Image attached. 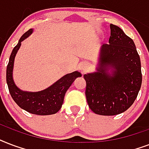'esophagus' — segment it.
Returning <instances> with one entry per match:
<instances>
[{"label": "esophagus", "mask_w": 149, "mask_h": 149, "mask_svg": "<svg viewBox=\"0 0 149 149\" xmlns=\"http://www.w3.org/2000/svg\"><path fill=\"white\" fill-rule=\"evenodd\" d=\"M87 64H81L80 65V69L81 71V73H84L85 71H86V69H87Z\"/></svg>", "instance_id": "1"}]
</instances>
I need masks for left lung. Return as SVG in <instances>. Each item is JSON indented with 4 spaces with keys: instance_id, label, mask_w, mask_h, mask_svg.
I'll list each match as a JSON object with an SVG mask.
<instances>
[{
    "instance_id": "8db88e82",
    "label": "left lung",
    "mask_w": 149,
    "mask_h": 149,
    "mask_svg": "<svg viewBox=\"0 0 149 149\" xmlns=\"http://www.w3.org/2000/svg\"><path fill=\"white\" fill-rule=\"evenodd\" d=\"M109 42L101 47L97 71L84 74L88 107L102 116L126 111L136 100L142 81L140 56L133 40L110 24Z\"/></svg>"
}]
</instances>
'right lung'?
<instances>
[{"label": "right lung", "instance_id": "obj_1", "mask_svg": "<svg viewBox=\"0 0 149 149\" xmlns=\"http://www.w3.org/2000/svg\"><path fill=\"white\" fill-rule=\"evenodd\" d=\"M33 29L28 30L22 35L18 44L14 47L7 66L6 80L9 93L16 104L22 109L30 113L36 115H51L57 113L61 109L64 102V98L67 90L71 86L75 78L81 77V74L74 71L63 76L51 86L40 92H25L18 88L14 82L13 72L15 57L20 48L21 42L32 34Z\"/></svg>", "mask_w": 149, "mask_h": 149}]
</instances>
